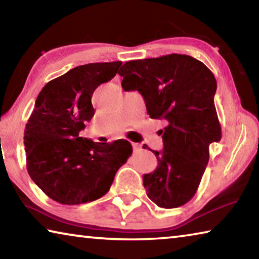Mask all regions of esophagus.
<instances>
[{"mask_svg": "<svg viewBox=\"0 0 259 259\" xmlns=\"http://www.w3.org/2000/svg\"><path fill=\"white\" fill-rule=\"evenodd\" d=\"M133 148H134V151H140L142 150V145L137 143H133Z\"/></svg>", "mask_w": 259, "mask_h": 259, "instance_id": "34e87169", "label": "esophagus"}]
</instances>
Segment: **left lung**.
Here are the masks:
<instances>
[{
    "label": "left lung",
    "mask_w": 259,
    "mask_h": 259,
    "mask_svg": "<svg viewBox=\"0 0 259 259\" xmlns=\"http://www.w3.org/2000/svg\"><path fill=\"white\" fill-rule=\"evenodd\" d=\"M117 74L123 90L142 94L152 119L168 122L163 151H153L157 168L143 178L147 196L161 208L181 207L198 191L209 145L222 138L216 78L202 61L178 54L126 61Z\"/></svg>",
    "instance_id": "obj_1"
}]
</instances>
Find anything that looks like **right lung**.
<instances>
[{
	"mask_svg": "<svg viewBox=\"0 0 259 259\" xmlns=\"http://www.w3.org/2000/svg\"><path fill=\"white\" fill-rule=\"evenodd\" d=\"M121 61L91 63L48 82L26 123V165L33 182L56 202L75 205L106 194L133 153L126 140L95 143L78 137L93 119L94 91L116 75Z\"/></svg>",
	"mask_w": 259,
	"mask_h": 259,
	"instance_id": "right-lung-1",
	"label": "right lung"
}]
</instances>
